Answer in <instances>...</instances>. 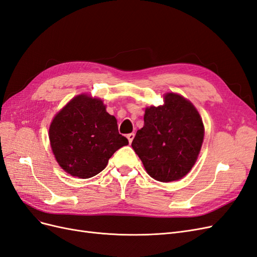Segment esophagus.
<instances>
[{"instance_id": "1", "label": "esophagus", "mask_w": 257, "mask_h": 257, "mask_svg": "<svg viewBox=\"0 0 257 257\" xmlns=\"http://www.w3.org/2000/svg\"><path fill=\"white\" fill-rule=\"evenodd\" d=\"M127 139H128V142H130V144H132V142H133V139H134V137H135V134L134 133H130V134H127Z\"/></svg>"}]
</instances>
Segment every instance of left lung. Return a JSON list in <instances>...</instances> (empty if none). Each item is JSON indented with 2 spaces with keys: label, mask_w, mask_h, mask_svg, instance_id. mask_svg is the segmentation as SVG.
Here are the masks:
<instances>
[{
  "label": "left lung",
  "mask_w": 257,
  "mask_h": 257,
  "mask_svg": "<svg viewBox=\"0 0 257 257\" xmlns=\"http://www.w3.org/2000/svg\"><path fill=\"white\" fill-rule=\"evenodd\" d=\"M144 127L132 147L150 177L161 182L183 178L195 164L205 128L194 105L176 93H167L164 105L147 107Z\"/></svg>",
  "instance_id": "left-lung-1"
}]
</instances>
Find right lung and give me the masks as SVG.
Segmentation results:
<instances>
[{
	"label": "right lung",
	"mask_w": 257,
	"mask_h": 257,
	"mask_svg": "<svg viewBox=\"0 0 257 257\" xmlns=\"http://www.w3.org/2000/svg\"><path fill=\"white\" fill-rule=\"evenodd\" d=\"M49 139L59 165L81 179L99 174L112 154L128 145L103 100L87 94L77 95L56 114Z\"/></svg>",
	"instance_id": "obj_1"
}]
</instances>
